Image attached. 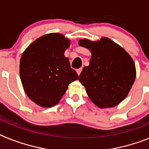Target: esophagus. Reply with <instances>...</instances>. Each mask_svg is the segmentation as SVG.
<instances>
[{
	"label": "esophagus",
	"instance_id": "obj_1",
	"mask_svg": "<svg viewBox=\"0 0 149 149\" xmlns=\"http://www.w3.org/2000/svg\"><path fill=\"white\" fill-rule=\"evenodd\" d=\"M82 68H79V69L76 70V73H77V74H78V76H79L80 73H81V72H82Z\"/></svg>",
	"mask_w": 149,
	"mask_h": 149
}]
</instances>
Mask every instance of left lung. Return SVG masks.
Here are the masks:
<instances>
[{
  "instance_id": "left-lung-1",
  "label": "left lung",
  "mask_w": 149,
  "mask_h": 149,
  "mask_svg": "<svg viewBox=\"0 0 149 149\" xmlns=\"http://www.w3.org/2000/svg\"><path fill=\"white\" fill-rule=\"evenodd\" d=\"M79 45L91 52L89 65L79 77L88 97L100 109L118 105L135 81L136 72L131 56L108 37L97 41L81 39Z\"/></svg>"
}]
</instances>
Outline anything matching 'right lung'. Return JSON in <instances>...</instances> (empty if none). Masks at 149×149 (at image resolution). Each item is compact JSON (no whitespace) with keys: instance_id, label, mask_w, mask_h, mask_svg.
Segmentation results:
<instances>
[{"instance_id":"obj_1","label":"right lung","mask_w":149,"mask_h":149,"mask_svg":"<svg viewBox=\"0 0 149 149\" xmlns=\"http://www.w3.org/2000/svg\"><path fill=\"white\" fill-rule=\"evenodd\" d=\"M70 40L63 34L47 33L27 47L21 57L19 73L27 96L38 106L58 103L68 85L78 79L64 52Z\"/></svg>"}]
</instances>
